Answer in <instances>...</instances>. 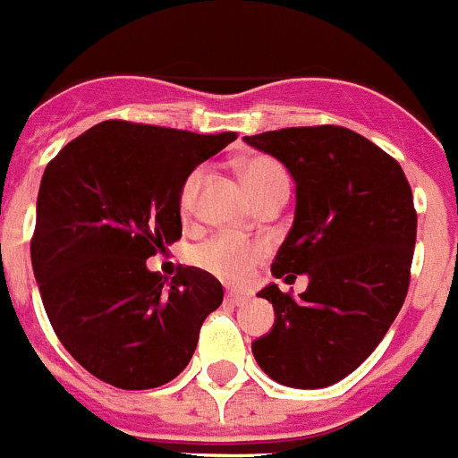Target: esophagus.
I'll list each match as a JSON object with an SVG mask.
<instances>
[{
    "label": "esophagus",
    "mask_w": 458,
    "mask_h": 458,
    "mask_svg": "<svg viewBox=\"0 0 458 458\" xmlns=\"http://www.w3.org/2000/svg\"><path fill=\"white\" fill-rule=\"evenodd\" d=\"M225 301H226V304L242 306V304H245V301H247V297H245V295H236V293H226Z\"/></svg>",
    "instance_id": "esophagus-1"
}]
</instances>
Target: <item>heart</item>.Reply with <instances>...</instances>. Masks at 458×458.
Listing matches in <instances>:
<instances>
[{"instance_id": "heart-1", "label": "heart", "mask_w": 458, "mask_h": 458, "mask_svg": "<svg viewBox=\"0 0 458 458\" xmlns=\"http://www.w3.org/2000/svg\"><path fill=\"white\" fill-rule=\"evenodd\" d=\"M201 174H204L201 167L192 170L186 182H183L182 191H179V211H182L183 217H191L192 211H195V197L197 191H199ZM241 177L254 204L270 199V197L288 195L286 170L276 158L267 157V154H254V157L242 158ZM266 245L261 241L222 233V236L197 245L192 250L191 259L199 270L217 276L225 284L242 286L251 279L257 266L266 257Z\"/></svg>"}]
</instances>
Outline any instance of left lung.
Instances as JSON below:
<instances>
[{
    "label": "left lung",
    "mask_w": 458,
    "mask_h": 458,
    "mask_svg": "<svg viewBox=\"0 0 458 458\" xmlns=\"http://www.w3.org/2000/svg\"><path fill=\"white\" fill-rule=\"evenodd\" d=\"M295 179V222L272 261L300 297L263 288L275 327L251 343L267 377L293 388L341 381L375 352L409 293L418 213L400 163L335 124L247 136Z\"/></svg>",
    "instance_id": "1"
}]
</instances>
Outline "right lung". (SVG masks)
<instances>
[{"instance_id":"1","label":"right lung","mask_w":458,"mask_h":458,"mask_svg":"<svg viewBox=\"0 0 458 458\" xmlns=\"http://www.w3.org/2000/svg\"><path fill=\"white\" fill-rule=\"evenodd\" d=\"M236 133L106 120L67 142L38 191L31 263L45 311L79 366L124 391L172 381L222 284L199 267L167 279L145 261L182 238L179 191Z\"/></svg>"}]
</instances>
